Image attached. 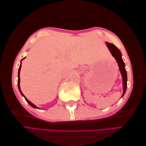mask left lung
<instances>
[{"label":"left lung","instance_id":"left-lung-1","mask_svg":"<svg viewBox=\"0 0 146 146\" xmlns=\"http://www.w3.org/2000/svg\"><path fill=\"white\" fill-rule=\"evenodd\" d=\"M106 44H107V47L108 48V49H109L111 54H112L113 56L116 60L118 65H119V66L120 71L122 76V81H123V94H122V97H123L126 92L127 78V72L125 68V64L123 63L122 58V54H121V52L119 49L113 44L109 42H106Z\"/></svg>","mask_w":146,"mask_h":146}]
</instances>
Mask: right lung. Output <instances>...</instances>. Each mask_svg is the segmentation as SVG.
<instances>
[{
    "label": "right lung",
    "mask_w": 146,
    "mask_h": 146,
    "mask_svg": "<svg viewBox=\"0 0 146 146\" xmlns=\"http://www.w3.org/2000/svg\"><path fill=\"white\" fill-rule=\"evenodd\" d=\"M22 60H21V61H22ZM21 64L20 65L19 68V71H18V82H17V83H18V88H19V91H20V92H21V95H23L24 98H25L26 102L31 105V107H33V108H39L38 107H37L36 106V105H35L33 104H32L31 102L30 101H29L28 100H27V99L26 98L25 96H24V95L23 94V93H22V92H21V88H20V71H21Z\"/></svg>",
    "instance_id": "add662e5"
}]
</instances>
